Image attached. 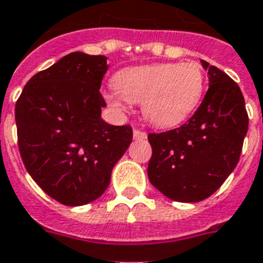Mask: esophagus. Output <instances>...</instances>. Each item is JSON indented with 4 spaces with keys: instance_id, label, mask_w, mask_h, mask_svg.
<instances>
[{
    "instance_id": "34e87169",
    "label": "esophagus",
    "mask_w": 263,
    "mask_h": 263,
    "mask_svg": "<svg viewBox=\"0 0 263 263\" xmlns=\"http://www.w3.org/2000/svg\"><path fill=\"white\" fill-rule=\"evenodd\" d=\"M133 139L134 140H145L147 139V133H145V132H141V130H134Z\"/></svg>"
}]
</instances>
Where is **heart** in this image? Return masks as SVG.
I'll return each mask as SVG.
<instances>
[{"label":"heart","instance_id":"obj_1","mask_svg":"<svg viewBox=\"0 0 263 263\" xmlns=\"http://www.w3.org/2000/svg\"><path fill=\"white\" fill-rule=\"evenodd\" d=\"M108 98L141 102L143 116L157 127H173L189 119L205 91V74L195 62L154 64L120 70Z\"/></svg>","mask_w":263,"mask_h":263}]
</instances>
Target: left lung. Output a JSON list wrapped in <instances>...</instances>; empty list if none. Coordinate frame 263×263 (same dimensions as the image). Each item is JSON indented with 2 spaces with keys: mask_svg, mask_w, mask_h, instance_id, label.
Returning <instances> with one entry per match:
<instances>
[{
  "mask_svg": "<svg viewBox=\"0 0 263 263\" xmlns=\"http://www.w3.org/2000/svg\"><path fill=\"white\" fill-rule=\"evenodd\" d=\"M209 88L195 114L177 129L148 134L151 184L177 202H199L234 171L248 130L244 97L234 80L201 59Z\"/></svg>",
  "mask_w": 263,
  "mask_h": 263,
  "instance_id": "obj_1",
  "label": "left lung"
}]
</instances>
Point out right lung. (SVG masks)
I'll return each mask as SVG.
<instances>
[{"label": "right lung", "mask_w": 263, "mask_h": 263, "mask_svg": "<svg viewBox=\"0 0 263 263\" xmlns=\"http://www.w3.org/2000/svg\"><path fill=\"white\" fill-rule=\"evenodd\" d=\"M106 57L65 55L27 82L15 106L19 151L33 180L68 206L100 198L133 130L101 118Z\"/></svg>", "instance_id": "obj_1"}]
</instances>
